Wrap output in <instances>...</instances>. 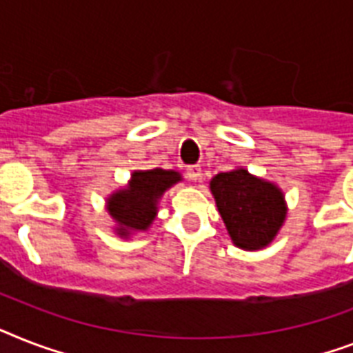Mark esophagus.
<instances>
[{"label": "esophagus", "instance_id": "34e87169", "mask_svg": "<svg viewBox=\"0 0 353 353\" xmlns=\"http://www.w3.org/2000/svg\"><path fill=\"white\" fill-rule=\"evenodd\" d=\"M186 176H188V179H192V181H197V179L201 177V167H199V165H190V167L186 168Z\"/></svg>", "mask_w": 353, "mask_h": 353}]
</instances>
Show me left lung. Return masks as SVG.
Returning a JSON list of instances; mask_svg holds the SVG:
<instances>
[{
	"mask_svg": "<svg viewBox=\"0 0 353 353\" xmlns=\"http://www.w3.org/2000/svg\"><path fill=\"white\" fill-rule=\"evenodd\" d=\"M210 190L226 230L239 248L259 250L276 237L285 221V197L279 188L243 168L217 174Z\"/></svg>",
	"mask_w": 353,
	"mask_h": 353,
	"instance_id": "left-lung-1",
	"label": "left lung"
}]
</instances>
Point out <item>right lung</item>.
I'll use <instances>...</instances> for the list:
<instances>
[{
  "mask_svg": "<svg viewBox=\"0 0 353 353\" xmlns=\"http://www.w3.org/2000/svg\"><path fill=\"white\" fill-rule=\"evenodd\" d=\"M179 179L177 172L161 168L134 172L128 188L108 199V212L119 223V236H128L130 230H147L156 216L157 199Z\"/></svg>",
  "mask_w": 353,
  "mask_h": 353,
  "instance_id": "obj_1",
  "label": "right lung"
}]
</instances>
